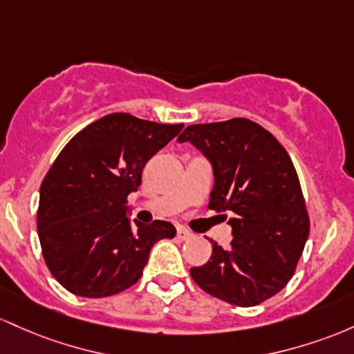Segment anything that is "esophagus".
Masks as SVG:
<instances>
[{
  "instance_id": "1",
  "label": "esophagus",
  "mask_w": 354,
  "mask_h": 354,
  "mask_svg": "<svg viewBox=\"0 0 354 354\" xmlns=\"http://www.w3.org/2000/svg\"><path fill=\"white\" fill-rule=\"evenodd\" d=\"M190 237H192V232H189L187 229H184V227L177 229V239L178 241H187V239H190Z\"/></svg>"
}]
</instances>
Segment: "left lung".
Here are the masks:
<instances>
[{"label": "left lung", "mask_w": 354, "mask_h": 354, "mask_svg": "<svg viewBox=\"0 0 354 354\" xmlns=\"http://www.w3.org/2000/svg\"><path fill=\"white\" fill-rule=\"evenodd\" d=\"M190 142L212 165L209 209L230 212L229 248L212 242V256L190 269L198 288L249 308L281 291L296 271L309 236L299 178L286 149L248 118L189 125Z\"/></svg>", "instance_id": "obj_1"}]
</instances>
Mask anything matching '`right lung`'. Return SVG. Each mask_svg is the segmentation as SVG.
Masks as SVG:
<instances>
[{"label":"right lung","instance_id":"obj_1","mask_svg":"<svg viewBox=\"0 0 354 354\" xmlns=\"http://www.w3.org/2000/svg\"><path fill=\"white\" fill-rule=\"evenodd\" d=\"M182 127L110 113L59 152L39 187L37 225L45 263L66 291L83 297L125 291L140 279L152 245L176 236L165 221H133V227L127 197Z\"/></svg>","mask_w":354,"mask_h":354}]
</instances>
